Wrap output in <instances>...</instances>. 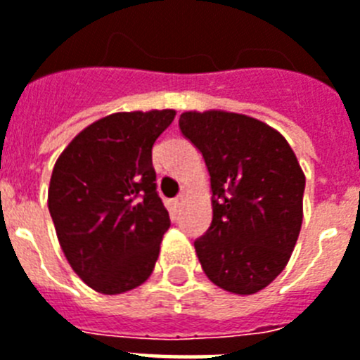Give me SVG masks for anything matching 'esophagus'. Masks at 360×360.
<instances>
[{
	"instance_id": "1",
	"label": "esophagus",
	"mask_w": 360,
	"mask_h": 360,
	"mask_svg": "<svg viewBox=\"0 0 360 360\" xmlns=\"http://www.w3.org/2000/svg\"><path fill=\"white\" fill-rule=\"evenodd\" d=\"M183 203H185V194H179V195H177V198H175V200H174V205H175V207H181V205H183Z\"/></svg>"
}]
</instances>
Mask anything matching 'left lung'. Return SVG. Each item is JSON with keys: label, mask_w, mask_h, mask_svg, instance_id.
Segmentation results:
<instances>
[{"label": "left lung", "mask_w": 360, "mask_h": 360, "mask_svg": "<svg viewBox=\"0 0 360 360\" xmlns=\"http://www.w3.org/2000/svg\"><path fill=\"white\" fill-rule=\"evenodd\" d=\"M179 129L201 151L210 175L212 221L194 242L205 276L250 296L290 259L303 221L305 175L279 131L226 110H188Z\"/></svg>", "instance_id": "obj_1"}]
</instances>
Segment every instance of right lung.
Masks as SVG:
<instances>
[{
	"mask_svg": "<svg viewBox=\"0 0 360 360\" xmlns=\"http://www.w3.org/2000/svg\"><path fill=\"white\" fill-rule=\"evenodd\" d=\"M175 110L114 112L90 124L55 162L48 207L70 266L101 294L151 276L170 216L157 194L151 148Z\"/></svg>",
	"mask_w": 360,
	"mask_h": 360,
	"instance_id": "obj_1",
	"label": "right lung"
}]
</instances>
